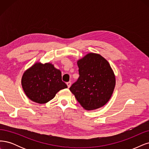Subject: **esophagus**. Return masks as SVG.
<instances>
[{"label": "esophagus", "instance_id": "34e87169", "mask_svg": "<svg viewBox=\"0 0 149 149\" xmlns=\"http://www.w3.org/2000/svg\"><path fill=\"white\" fill-rule=\"evenodd\" d=\"M67 85H68V88H69L70 86H71V82H70V81H68V82H67Z\"/></svg>", "mask_w": 149, "mask_h": 149}]
</instances>
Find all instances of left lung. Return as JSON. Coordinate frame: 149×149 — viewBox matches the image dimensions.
I'll return each mask as SVG.
<instances>
[{
	"instance_id": "1",
	"label": "left lung",
	"mask_w": 149,
	"mask_h": 149,
	"mask_svg": "<svg viewBox=\"0 0 149 149\" xmlns=\"http://www.w3.org/2000/svg\"><path fill=\"white\" fill-rule=\"evenodd\" d=\"M79 77L70 87L84 109L102 107L111 98L116 84L109 62L98 54L89 53L78 61Z\"/></svg>"
}]
</instances>
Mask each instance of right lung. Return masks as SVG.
<instances>
[{
  "label": "right lung",
  "mask_w": 149,
  "mask_h": 149,
  "mask_svg": "<svg viewBox=\"0 0 149 149\" xmlns=\"http://www.w3.org/2000/svg\"><path fill=\"white\" fill-rule=\"evenodd\" d=\"M22 85L26 95L33 102L44 104L68 86L62 80L61 72L50 63H36L24 72Z\"/></svg>",
  "instance_id": "1"
}]
</instances>
